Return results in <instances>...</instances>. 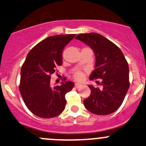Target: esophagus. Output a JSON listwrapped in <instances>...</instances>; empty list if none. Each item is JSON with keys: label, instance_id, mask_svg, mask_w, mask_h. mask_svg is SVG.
Segmentation results:
<instances>
[{"label": "esophagus", "instance_id": "obj_1", "mask_svg": "<svg viewBox=\"0 0 146 146\" xmlns=\"http://www.w3.org/2000/svg\"><path fill=\"white\" fill-rule=\"evenodd\" d=\"M74 86H75L76 88H79V87H82V84H79V83H75Z\"/></svg>", "mask_w": 146, "mask_h": 146}]
</instances>
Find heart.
<instances>
[{
    "mask_svg": "<svg viewBox=\"0 0 146 146\" xmlns=\"http://www.w3.org/2000/svg\"><path fill=\"white\" fill-rule=\"evenodd\" d=\"M73 78L74 80L78 82H81L84 80V73L82 71H77V72L73 74Z\"/></svg>",
    "mask_w": 146,
    "mask_h": 146,
    "instance_id": "b5f03b06",
    "label": "heart"
}]
</instances>
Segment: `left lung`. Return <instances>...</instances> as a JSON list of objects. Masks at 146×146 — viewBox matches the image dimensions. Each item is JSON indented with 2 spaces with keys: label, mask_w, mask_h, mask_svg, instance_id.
Returning a JSON list of instances; mask_svg holds the SVG:
<instances>
[{
  "label": "left lung",
  "mask_w": 146,
  "mask_h": 146,
  "mask_svg": "<svg viewBox=\"0 0 146 146\" xmlns=\"http://www.w3.org/2000/svg\"><path fill=\"white\" fill-rule=\"evenodd\" d=\"M76 39L83 41L95 51V69L90 79H102V89L89 86L91 94L84 100V107L98 115L115 112L130 87L128 64L124 54L114 43L97 33L79 34Z\"/></svg>",
  "instance_id": "left-lung-1"
}]
</instances>
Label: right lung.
Segmentation results:
<instances>
[{"label": "right lung", "mask_w": 146, "mask_h": 146, "mask_svg": "<svg viewBox=\"0 0 146 146\" xmlns=\"http://www.w3.org/2000/svg\"><path fill=\"white\" fill-rule=\"evenodd\" d=\"M75 36L56 35L45 38L29 51L22 65L19 90L28 109L38 117H54L64 110L65 95L74 84L64 82L51 88L50 79L57 66L62 64L64 48Z\"/></svg>", "instance_id": "right-lung-1"}]
</instances>
